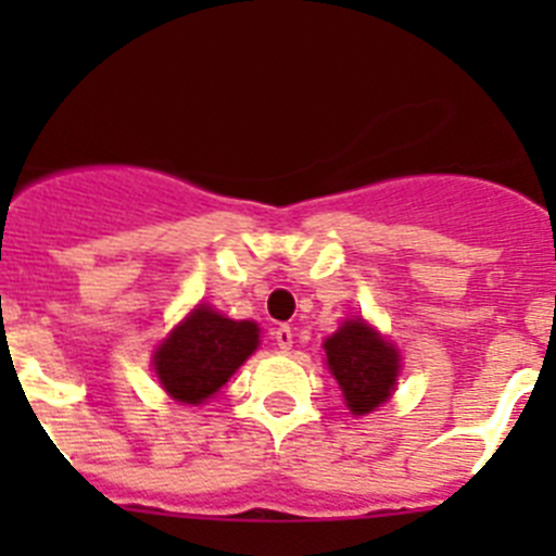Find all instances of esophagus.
Here are the masks:
<instances>
[{
	"label": "esophagus",
	"instance_id": "1",
	"mask_svg": "<svg viewBox=\"0 0 556 556\" xmlns=\"http://www.w3.org/2000/svg\"><path fill=\"white\" fill-rule=\"evenodd\" d=\"M273 339H275V345L281 348V351H289V348H292V328L278 326V328H275Z\"/></svg>",
	"mask_w": 556,
	"mask_h": 556
}]
</instances>
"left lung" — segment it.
I'll return each mask as SVG.
<instances>
[{
	"instance_id": "1",
	"label": "left lung",
	"mask_w": 556,
	"mask_h": 556,
	"mask_svg": "<svg viewBox=\"0 0 556 556\" xmlns=\"http://www.w3.org/2000/svg\"><path fill=\"white\" fill-rule=\"evenodd\" d=\"M326 356L353 415H367L390 397L401 358L367 323H345L328 337Z\"/></svg>"
}]
</instances>
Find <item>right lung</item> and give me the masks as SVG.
<instances>
[{"mask_svg": "<svg viewBox=\"0 0 556 556\" xmlns=\"http://www.w3.org/2000/svg\"><path fill=\"white\" fill-rule=\"evenodd\" d=\"M258 345V326L198 306L155 353L161 384L180 404H203Z\"/></svg>", "mask_w": 556, "mask_h": 556, "instance_id": "right-lung-1", "label": "right lung"}]
</instances>
